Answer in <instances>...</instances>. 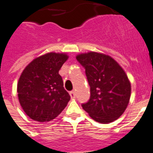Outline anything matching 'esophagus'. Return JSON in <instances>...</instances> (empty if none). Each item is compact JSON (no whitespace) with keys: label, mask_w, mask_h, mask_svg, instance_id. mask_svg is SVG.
Here are the masks:
<instances>
[{"label":"esophagus","mask_w":153,"mask_h":153,"mask_svg":"<svg viewBox=\"0 0 153 153\" xmlns=\"http://www.w3.org/2000/svg\"><path fill=\"white\" fill-rule=\"evenodd\" d=\"M70 96H71V97L72 98V99H74V98H75V96H76V95H75V92L71 91L70 92Z\"/></svg>","instance_id":"34e87169"}]
</instances>
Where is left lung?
I'll return each instance as SVG.
<instances>
[{
    "label": "left lung",
    "instance_id": "8db88e82",
    "mask_svg": "<svg viewBox=\"0 0 153 153\" xmlns=\"http://www.w3.org/2000/svg\"><path fill=\"white\" fill-rule=\"evenodd\" d=\"M85 68L90 98L82 108L100 123L114 122L123 115L130 101L131 85L126 72L110 56L89 52L77 55Z\"/></svg>",
    "mask_w": 153,
    "mask_h": 153
}]
</instances>
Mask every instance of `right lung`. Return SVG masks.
Here are the masks:
<instances>
[{
    "mask_svg": "<svg viewBox=\"0 0 153 153\" xmlns=\"http://www.w3.org/2000/svg\"><path fill=\"white\" fill-rule=\"evenodd\" d=\"M68 59L66 53H45L33 59L23 71L17 84L19 101L33 120L40 123L53 120L70 100L59 74Z\"/></svg>",
    "mask_w": 153,
    "mask_h": 153,
    "instance_id": "1",
    "label": "right lung"
}]
</instances>
